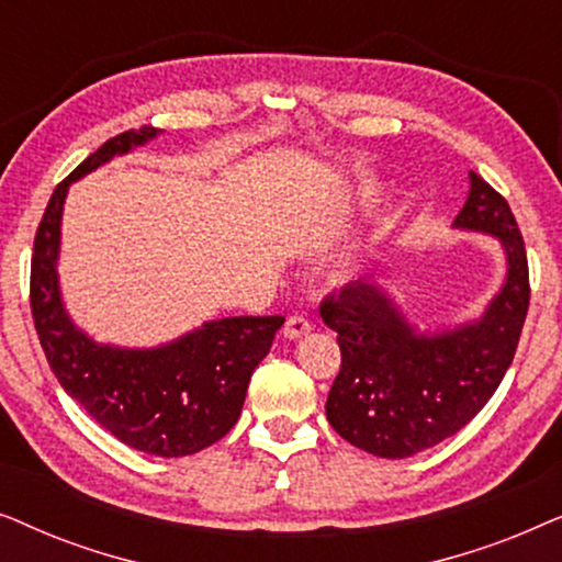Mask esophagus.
<instances>
[{"label":"esophagus","mask_w":562,"mask_h":562,"mask_svg":"<svg viewBox=\"0 0 562 562\" xmlns=\"http://www.w3.org/2000/svg\"><path fill=\"white\" fill-rule=\"evenodd\" d=\"M310 333H312V322L306 319L304 314H294V317H289L286 325H283V337H289V340H299V337Z\"/></svg>","instance_id":"34e87169"}]
</instances>
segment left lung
<instances>
[{"instance_id":"obj_1","label":"left lung","mask_w":562,"mask_h":562,"mask_svg":"<svg viewBox=\"0 0 562 562\" xmlns=\"http://www.w3.org/2000/svg\"><path fill=\"white\" fill-rule=\"evenodd\" d=\"M452 227L496 237L506 258L502 289L481 317L419 329L379 281H352L319 306L337 333L340 373L327 396L335 432L379 458L435 448L479 414L512 366L529 306L527 252L506 199L481 176Z\"/></svg>"}]
</instances>
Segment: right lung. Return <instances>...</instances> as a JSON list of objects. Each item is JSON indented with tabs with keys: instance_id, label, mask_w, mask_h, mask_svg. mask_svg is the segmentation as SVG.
Listing matches in <instances>:
<instances>
[{
	"instance_id": "obj_1",
	"label": "right lung",
	"mask_w": 562,
	"mask_h": 562,
	"mask_svg": "<svg viewBox=\"0 0 562 562\" xmlns=\"http://www.w3.org/2000/svg\"><path fill=\"white\" fill-rule=\"evenodd\" d=\"M158 135L156 127L127 130L58 183L35 233L30 306L45 358L74 402L130 448L183 458L210 448L235 427L250 375L286 317L210 319L156 348L97 342L71 319L58 279L68 187Z\"/></svg>"
}]
</instances>
